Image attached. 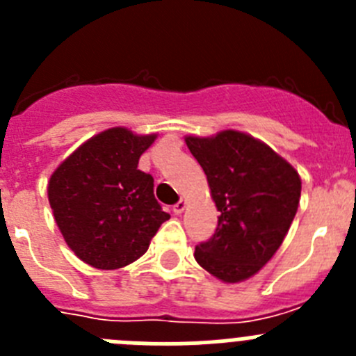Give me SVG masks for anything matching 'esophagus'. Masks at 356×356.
Segmentation results:
<instances>
[{"label":"esophagus","instance_id":"esophagus-1","mask_svg":"<svg viewBox=\"0 0 356 356\" xmlns=\"http://www.w3.org/2000/svg\"><path fill=\"white\" fill-rule=\"evenodd\" d=\"M185 207H187L185 200H180V201H178V203H176L175 207H172V212H175V213H181L185 210Z\"/></svg>","mask_w":356,"mask_h":356}]
</instances>
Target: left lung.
<instances>
[{"label":"left lung","mask_w":356,"mask_h":356,"mask_svg":"<svg viewBox=\"0 0 356 356\" xmlns=\"http://www.w3.org/2000/svg\"><path fill=\"white\" fill-rule=\"evenodd\" d=\"M221 212L216 234L200 242L194 259L216 278H250L276 253L298 212L300 175L269 146L241 131L185 139Z\"/></svg>","instance_id":"1"}]
</instances>
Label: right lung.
<instances>
[{"instance_id": "right-lung-1", "label": "right lung", "mask_w": 356, "mask_h": 356, "mask_svg": "<svg viewBox=\"0 0 356 356\" xmlns=\"http://www.w3.org/2000/svg\"><path fill=\"white\" fill-rule=\"evenodd\" d=\"M155 137L110 128L81 144L51 175L53 216L85 264L119 269L135 262L169 219L153 194V176L137 169Z\"/></svg>"}]
</instances>
